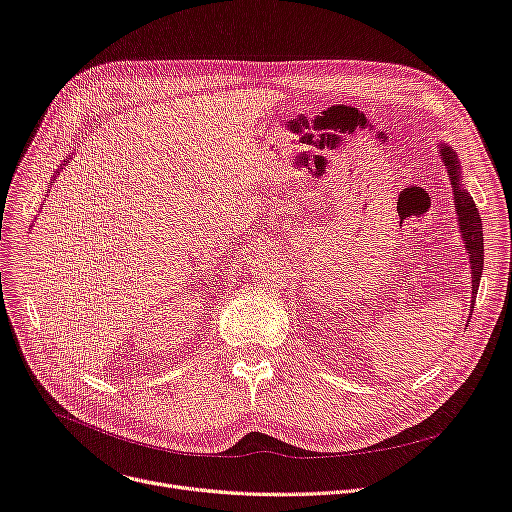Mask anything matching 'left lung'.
Returning a JSON list of instances; mask_svg holds the SVG:
<instances>
[{
	"instance_id": "8db88e82",
	"label": "left lung",
	"mask_w": 512,
	"mask_h": 512,
	"mask_svg": "<svg viewBox=\"0 0 512 512\" xmlns=\"http://www.w3.org/2000/svg\"><path fill=\"white\" fill-rule=\"evenodd\" d=\"M438 151L452 184L454 211H456V218H459L456 222H459L463 247L469 255V265H471V309H469V317H471L473 305H475V294L479 290V280L483 272V228H481L479 211L473 203V197L469 195V191L463 184L459 155H456V151L448 143H442V141L438 143Z\"/></svg>"
}]
</instances>
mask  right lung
<instances>
[{"mask_svg": "<svg viewBox=\"0 0 512 512\" xmlns=\"http://www.w3.org/2000/svg\"><path fill=\"white\" fill-rule=\"evenodd\" d=\"M70 159H72V157H70V155H68V159H66V161H64V164H62V166H60V168H58V172H56V176H58V174H60V172H62V170H64V166H66V164H70ZM56 176H53V178H56Z\"/></svg>", "mask_w": 512, "mask_h": 512, "instance_id": "right-lung-1", "label": "right lung"}]
</instances>
